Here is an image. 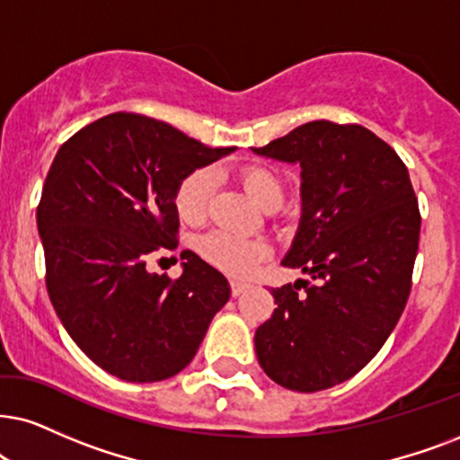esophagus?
<instances>
[{
    "mask_svg": "<svg viewBox=\"0 0 460 460\" xmlns=\"http://www.w3.org/2000/svg\"><path fill=\"white\" fill-rule=\"evenodd\" d=\"M229 287H231V295H234V297H240L243 290L248 288V284L242 282V280H231Z\"/></svg>",
    "mask_w": 460,
    "mask_h": 460,
    "instance_id": "34e87169",
    "label": "esophagus"
}]
</instances>
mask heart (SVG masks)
Returning <instances> with one entry per match:
<instances>
[{
	"label": "heart",
	"instance_id": "b5f03b06",
	"mask_svg": "<svg viewBox=\"0 0 460 460\" xmlns=\"http://www.w3.org/2000/svg\"><path fill=\"white\" fill-rule=\"evenodd\" d=\"M240 180L243 189L257 199L263 210L273 212L282 206L287 195V184L280 172H276L263 163H250L240 170ZM217 187L214 172L208 167H199L187 173L180 180L176 193H173V206L178 217L189 225H199L206 218L210 199ZM199 254L208 263L218 267L220 271L231 276H246L271 254L270 243L261 237H243L231 231H210L197 243Z\"/></svg>",
	"mask_w": 460,
	"mask_h": 460
}]
</instances>
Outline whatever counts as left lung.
Instances as JSON below:
<instances>
[{
    "label": "left lung",
    "mask_w": 460,
    "mask_h": 460,
    "mask_svg": "<svg viewBox=\"0 0 460 460\" xmlns=\"http://www.w3.org/2000/svg\"><path fill=\"white\" fill-rule=\"evenodd\" d=\"M252 150L301 165L304 210L282 265L312 276L271 288L278 307L254 333L257 358L284 388L324 391L376 357L408 304L416 193L399 155L360 125L312 120Z\"/></svg>",
    "instance_id": "1"
}]
</instances>
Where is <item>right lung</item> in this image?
I'll list each match as a JSON object with an SVG mask.
<instances>
[{"instance_id": "right-lung-1", "label": "right lung", "mask_w": 460, "mask_h": 460, "mask_svg": "<svg viewBox=\"0 0 460 460\" xmlns=\"http://www.w3.org/2000/svg\"><path fill=\"white\" fill-rule=\"evenodd\" d=\"M231 150L114 112L74 133L52 161L38 206L46 288L69 337L108 374L176 376L229 301L226 278L195 252L184 250L176 280L146 261L178 248L180 180Z\"/></svg>"}]
</instances>
